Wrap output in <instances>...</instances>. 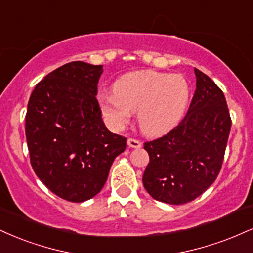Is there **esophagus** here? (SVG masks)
Segmentation results:
<instances>
[{
	"instance_id": "esophagus-1",
	"label": "esophagus",
	"mask_w": 253,
	"mask_h": 253,
	"mask_svg": "<svg viewBox=\"0 0 253 253\" xmlns=\"http://www.w3.org/2000/svg\"><path fill=\"white\" fill-rule=\"evenodd\" d=\"M127 145H128L129 147H132V148H140V147H141V142H140L139 140L133 139V138H129L128 140H127Z\"/></svg>"
}]
</instances>
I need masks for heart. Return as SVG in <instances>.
<instances>
[{
  "label": "heart",
  "instance_id": "obj_1",
  "mask_svg": "<svg viewBox=\"0 0 253 253\" xmlns=\"http://www.w3.org/2000/svg\"><path fill=\"white\" fill-rule=\"evenodd\" d=\"M113 92L100 96L109 125L123 129L138 112L140 128L148 135L163 134L175 126L190 99V86L184 77L154 71L127 73L115 81Z\"/></svg>",
  "mask_w": 253,
  "mask_h": 253
}]
</instances>
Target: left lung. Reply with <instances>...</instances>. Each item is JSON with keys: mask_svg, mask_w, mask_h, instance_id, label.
Segmentation results:
<instances>
[{"mask_svg": "<svg viewBox=\"0 0 253 253\" xmlns=\"http://www.w3.org/2000/svg\"><path fill=\"white\" fill-rule=\"evenodd\" d=\"M197 88L187 114L171 132L145 142L150 163L142 184L152 198L181 205L213 184L220 172L231 118L223 90L194 68Z\"/></svg>", "mask_w": 253, "mask_h": 253, "instance_id": "1", "label": "left lung"}]
</instances>
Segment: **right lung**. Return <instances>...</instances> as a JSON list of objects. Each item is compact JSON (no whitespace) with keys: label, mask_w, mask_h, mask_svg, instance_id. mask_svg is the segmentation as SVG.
<instances>
[{"label":"right lung","mask_w":253,"mask_h":253,"mask_svg":"<svg viewBox=\"0 0 253 253\" xmlns=\"http://www.w3.org/2000/svg\"><path fill=\"white\" fill-rule=\"evenodd\" d=\"M102 66L73 61L45 75L29 97L30 164L53 193L82 203L101 191L126 138L106 128L95 95Z\"/></svg>","instance_id":"right-lung-1"}]
</instances>
